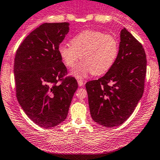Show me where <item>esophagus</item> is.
Listing matches in <instances>:
<instances>
[{
  "label": "esophagus",
  "instance_id": "esophagus-1",
  "mask_svg": "<svg viewBox=\"0 0 160 160\" xmlns=\"http://www.w3.org/2000/svg\"><path fill=\"white\" fill-rule=\"evenodd\" d=\"M78 85H79V86H82V85H83L84 84H85V82H83V80L78 79Z\"/></svg>",
  "mask_w": 160,
  "mask_h": 160
}]
</instances>
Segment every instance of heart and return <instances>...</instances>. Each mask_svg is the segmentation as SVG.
<instances>
[{
    "label": "heart",
    "instance_id": "heart-1",
    "mask_svg": "<svg viewBox=\"0 0 160 160\" xmlns=\"http://www.w3.org/2000/svg\"><path fill=\"white\" fill-rule=\"evenodd\" d=\"M70 42L71 45L60 44L59 53L64 64L69 68L81 57L82 61L71 72L77 78H84L90 73L100 75L107 72L118 54L117 39L98 30H84L73 37Z\"/></svg>",
    "mask_w": 160,
    "mask_h": 160
}]
</instances>
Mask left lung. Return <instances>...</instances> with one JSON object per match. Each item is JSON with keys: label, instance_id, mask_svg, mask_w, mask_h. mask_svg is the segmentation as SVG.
Returning <instances> with one entry per match:
<instances>
[{"label": "left lung", "instance_id": "obj_1", "mask_svg": "<svg viewBox=\"0 0 160 160\" xmlns=\"http://www.w3.org/2000/svg\"><path fill=\"white\" fill-rule=\"evenodd\" d=\"M146 74L147 56L142 44L123 29L113 66L104 76L85 85L92 119L105 128L126 121L143 94Z\"/></svg>", "mask_w": 160, "mask_h": 160}]
</instances>
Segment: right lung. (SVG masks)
<instances>
[{"instance_id": "right-lung-1", "label": "right lung", "mask_w": 160, "mask_h": 160, "mask_svg": "<svg viewBox=\"0 0 160 160\" xmlns=\"http://www.w3.org/2000/svg\"><path fill=\"white\" fill-rule=\"evenodd\" d=\"M69 23H45L32 31L15 55L16 95L26 114L41 128H49L66 120L77 81L66 76L59 53Z\"/></svg>"}]
</instances>
